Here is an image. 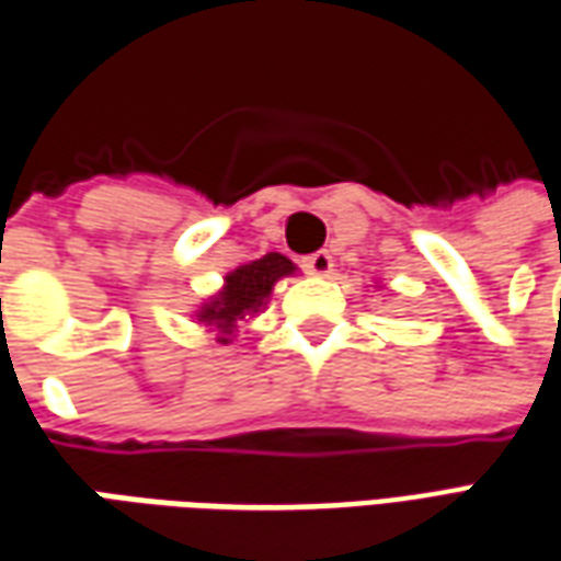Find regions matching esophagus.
Returning <instances> with one entry per match:
<instances>
[{
	"mask_svg": "<svg viewBox=\"0 0 561 561\" xmlns=\"http://www.w3.org/2000/svg\"><path fill=\"white\" fill-rule=\"evenodd\" d=\"M302 267L309 270L312 276H330V273H333V255H330L327 249H321V252H314V255H309Z\"/></svg>",
	"mask_w": 561,
	"mask_h": 561,
	"instance_id": "obj_1",
	"label": "esophagus"
}]
</instances>
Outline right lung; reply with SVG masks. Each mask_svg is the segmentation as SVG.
<instances>
[{"label":"right lung","instance_id":"1","mask_svg":"<svg viewBox=\"0 0 561 561\" xmlns=\"http://www.w3.org/2000/svg\"><path fill=\"white\" fill-rule=\"evenodd\" d=\"M294 270L297 267L285 255H279V252H267L264 259L249 261L243 267L228 273L222 291L214 294L198 309L196 318L205 327L217 330V342L228 344L234 330H238V323L252 318V314H259L264 309V302H267L270 291H273V285L282 276H291Z\"/></svg>","mask_w":561,"mask_h":561}]
</instances>
